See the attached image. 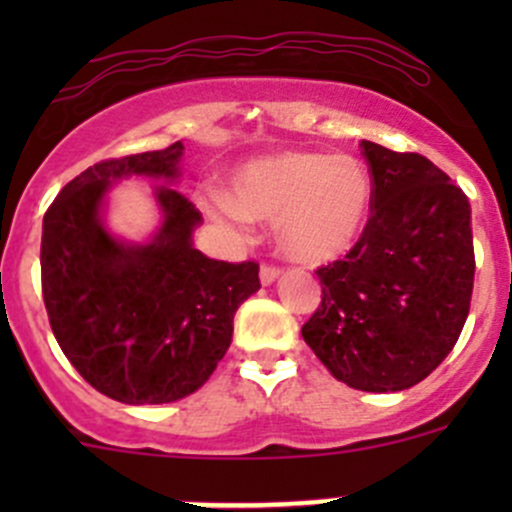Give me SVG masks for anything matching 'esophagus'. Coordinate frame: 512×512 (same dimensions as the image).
<instances>
[{
    "label": "esophagus",
    "mask_w": 512,
    "mask_h": 512,
    "mask_svg": "<svg viewBox=\"0 0 512 512\" xmlns=\"http://www.w3.org/2000/svg\"><path fill=\"white\" fill-rule=\"evenodd\" d=\"M277 277H280V270H277V267H272V265H262V270H260V282L262 285H275L277 282Z\"/></svg>",
    "instance_id": "obj_1"
}]
</instances>
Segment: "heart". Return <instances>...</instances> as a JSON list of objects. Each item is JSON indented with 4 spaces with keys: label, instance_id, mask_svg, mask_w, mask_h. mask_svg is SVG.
<instances>
[{
    "label": "heart",
    "instance_id": "b5f03b06",
    "mask_svg": "<svg viewBox=\"0 0 512 512\" xmlns=\"http://www.w3.org/2000/svg\"><path fill=\"white\" fill-rule=\"evenodd\" d=\"M371 205L374 183L364 163L304 151L250 160L232 178L230 195L203 198L205 213L235 230L272 220L277 250L304 265L349 255L369 225Z\"/></svg>",
    "mask_w": 512,
    "mask_h": 512
}]
</instances>
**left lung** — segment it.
<instances>
[{
    "label": "left lung",
    "mask_w": 512,
    "mask_h": 512,
    "mask_svg": "<svg viewBox=\"0 0 512 512\" xmlns=\"http://www.w3.org/2000/svg\"><path fill=\"white\" fill-rule=\"evenodd\" d=\"M374 205L344 260L319 267L322 307L304 342L334 379L359 391H404L461 337L471 309V203L418 153L361 141Z\"/></svg>",
    "instance_id": "left-lung-1"
}]
</instances>
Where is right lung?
<instances>
[{"label":"right lung","mask_w":512,"mask_h":512,"mask_svg":"<svg viewBox=\"0 0 512 512\" xmlns=\"http://www.w3.org/2000/svg\"><path fill=\"white\" fill-rule=\"evenodd\" d=\"M185 146L101 160L61 188L41 225V292L61 352L121 404H170L198 391L232 342V317L260 289L257 262L193 247L195 205L156 185L158 230L128 242L106 227V198L126 178L175 183Z\"/></svg>","instance_id":"right-lung-1"}]
</instances>
